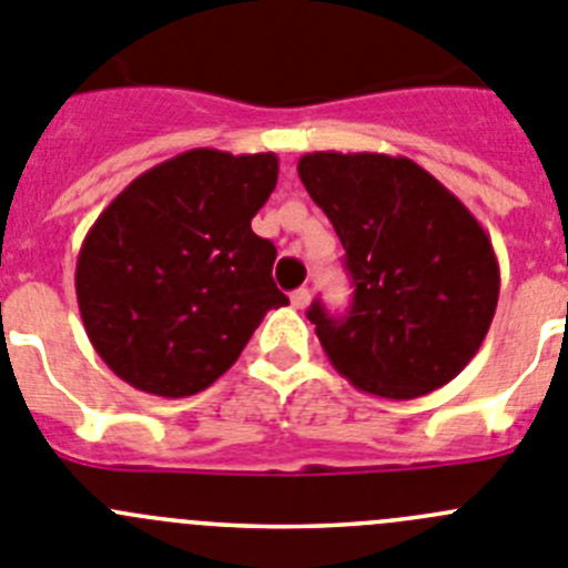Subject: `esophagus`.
Listing matches in <instances>:
<instances>
[{
	"label": "esophagus",
	"mask_w": 568,
	"mask_h": 568,
	"mask_svg": "<svg viewBox=\"0 0 568 568\" xmlns=\"http://www.w3.org/2000/svg\"><path fill=\"white\" fill-rule=\"evenodd\" d=\"M290 301H293L295 310H306V306H310V290H306V287L295 290V293L290 295Z\"/></svg>",
	"instance_id": "obj_1"
}]
</instances>
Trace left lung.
Instances as JSON below:
<instances>
[{"instance_id":"left-lung-1","label":"left lung","mask_w":568,"mask_h":568,"mask_svg":"<svg viewBox=\"0 0 568 568\" xmlns=\"http://www.w3.org/2000/svg\"><path fill=\"white\" fill-rule=\"evenodd\" d=\"M298 176L346 250L355 301L306 312L332 366L361 392L414 399L456 377L498 304L496 250L459 196L408 158L312 152Z\"/></svg>"}]
</instances>
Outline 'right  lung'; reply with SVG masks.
Instances as JSON below:
<instances>
[{"label":"right lung","mask_w":568,"mask_h":568,"mask_svg":"<svg viewBox=\"0 0 568 568\" xmlns=\"http://www.w3.org/2000/svg\"><path fill=\"white\" fill-rule=\"evenodd\" d=\"M278 158L191 149L132 180L81 244L75 295L101 361L138 392L191 397L239 361L267 310L275 247L250 220Z\"/></svg>","instance_id":"1"}]
</instances>
